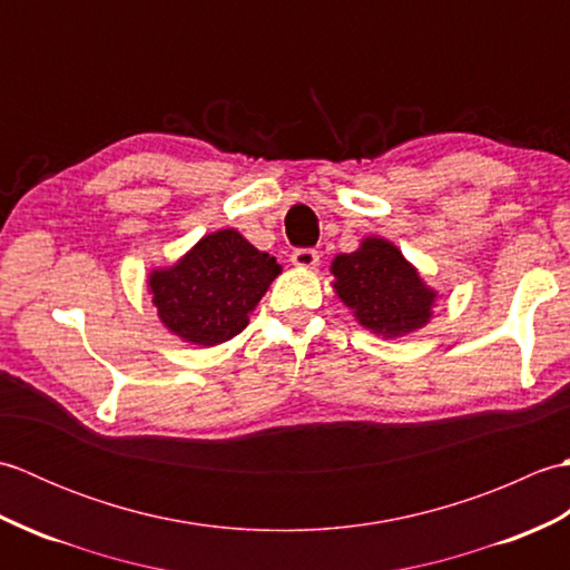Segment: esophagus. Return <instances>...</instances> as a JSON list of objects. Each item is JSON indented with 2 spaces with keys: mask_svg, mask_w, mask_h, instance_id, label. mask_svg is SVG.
I'll list each match as a JSON object with an SVG mask.
<instances>
[{
  "mask_svg": "<svg viewBox=\"0 0 570 570\" xmlns=\"http://www.w3.org/2000/svg\"><path fill=\"white\" fill-rule=\"evenodd\" d=\"M321 262V254L316 249H296L292 254V264L296 269H316Z\"/></svg>",
  "mask_w": 570,
  "mask_h": 570,
  "instance_id": "1",
  "label": "esophagus"
}]
</instances>
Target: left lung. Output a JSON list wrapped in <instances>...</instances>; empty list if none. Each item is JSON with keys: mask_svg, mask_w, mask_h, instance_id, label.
<instances>
[{"mask_svg": "<svg viewBox=\"0 0 570 570\" xmlns=\"http://www.w3.org/2000/svg\"><path fill=\"white\" fill-rule=\"evenodd\" d=\"M331 274L337 298L355 321L386 341L423 328L439 301L402 249L377 235L362 239L355 252L337 254Z\"/></svg>", "mask_w": 570, "mask_h": 570, "instance_id": "8db88e82", "label": "left lung"}]
</instances>
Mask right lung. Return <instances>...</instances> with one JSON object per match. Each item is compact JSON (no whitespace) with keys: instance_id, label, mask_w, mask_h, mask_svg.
<instances>
[{"instance_id":"1","label":"right lung","mask_w":570,"mask_h":570,"mask_svg":"<svg viewBox=\"0 0 570 570\" xmlns=\"http://www.w3.org/2000/svg\"><path fill=\"white\" fill-rule=\"evenodd\" d=\"M278 274L282 264L272 254L227 227L200 237L176 264L151 269L147 286L168 333L213 347L247 328L249 313Z\"/></svg>"}]
</instances>
